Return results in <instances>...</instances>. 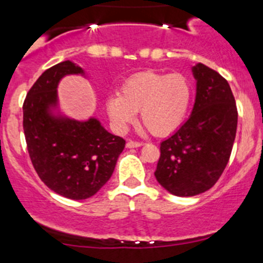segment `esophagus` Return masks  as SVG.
I'll list each match as a JSON object with an SVG mask.
<instances>
[{"label": "esophagus", "mask_w": 263, "mask_h": 263, "mask_svg": "<svg viewBox=\"0 0 263 263\" xmlns=\"http://www.w3.org/2000/svg\"><path fill=\"white\" fill-rule=\"evenodd\" d=\"M141 145H142V142L132 141V140H129V141L126 144V146L128 147V149H132V147H139V146H141Z\"/></svg>", "instance_id": "1"}]
</instances>
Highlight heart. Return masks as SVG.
<instances>
[{
	"label": "heart",
	"mask_w": 263,
	"mask_h": 263,
	"mask_svg": "<svg viewBox=\"0 0 263 263\" xmlns=\"http://www.w3.org/2000/svg\"><path fill=\"white\" fill-rule=\"evenodd\" d=\"M193 98V87L180 73L144 72L129 77L121 93H111L106 113L118 131H124L140 110L142 123L157 136H165L181 126Z\"/></svg>",
	"instance_id": "obj_1"
}]
</instances>
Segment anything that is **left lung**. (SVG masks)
Returning a JSON list of instances; mask_svg holds the SVG:
<instances>
[{
	"label": "left lung",
	"instance_id": "obj_1",
	"mask_svg": "<svg viewBox=\"0 0 263 263\" xmlns=\"http://www.w3.org/2000/svg\"><path fill=\"white\" fill-rule=\"evenodd\" d=\"M196 96L187 121L160 142L154 175L176 196L210 190L222 175L238 126L235 99L228 81L199 63L193 67Z\"/></svg>",
	"mask_w": 263,
	"mask_h": 263
}]
</instances>
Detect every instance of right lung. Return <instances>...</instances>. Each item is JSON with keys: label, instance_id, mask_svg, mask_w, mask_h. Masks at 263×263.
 Returning a JSON list of instances; mask_svg holds the SVG:
<instances>
[{"label": "right lung", "instance_id": "right-lung-1", "mask_svg": "<svg viewBox=\"0 0 263 263\" xmlns=\"http://www.w3.org/2000/svg\"><path fill=\"white\" fill-rule=\"evenodd\" d=\"M69 74L85 72L65 60L41 74L24 100L23 128L32 164L45 185L59 195L82 200L108 182L126 141L96 118L76 121L55 113L58 85Z\"/></svg>", "mask_w": 263, "mask_h": 263}]
</instances>
